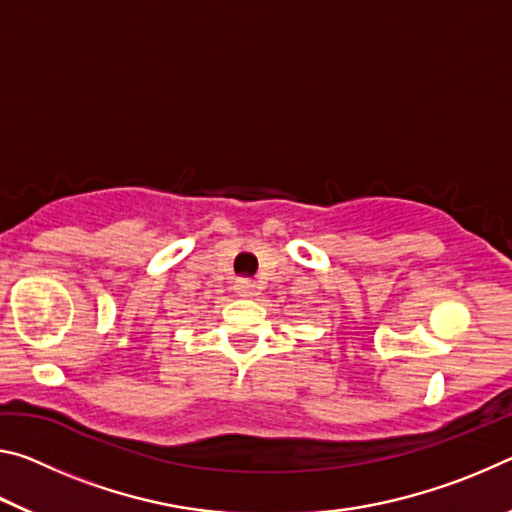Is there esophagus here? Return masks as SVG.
I'll list each match as a JSON object with an SVG mask.
<instances>
[{
    "label": "esophagus",
    "mask_w": 512,
    "mask_h": 512,
    "mask_svg": "<svg viewBox=\"0 0 512 512\" xmlns=\"http://www.w3.org/2000/svg\"><path fill=\"white\" fill-rule=\"evenodd\" d=\"M235 289H237V293H239L241 298H253V296H257V291H259L257 282L255 280H248V277H244V280H239Z\"/></svg>",
    "instance_id": "34e87169"
}]
</instances>
